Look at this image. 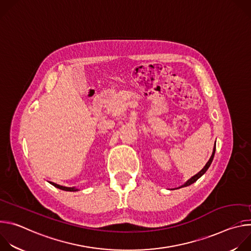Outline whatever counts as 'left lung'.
Returning a JSON list of instances; mask_svg holds the SVG:
<instances>
[{
	"label": "left lung",
	"instance_id": "1",
	"mask_svg": "<svg viewBox=\"0 0 251 251\" xmlns=\"http://www.w3.org/2000/svg\"><path fill=\"white\" fill-rule=\"evenodd\" d=\"M214 153H216V144H214V146H213V150H212V154H211V156H210V158H209V160L207 161V163L205 164V166L198 173V174H196L194 176H192L191 178H189V180L184 184V185H182L181 187H178V188H176V189H181V188H184V187H188V186H190V185H192V184H194L195 182H197L199 178L207 171V169L209 168V166H210V164H211V162H212V160H213V157H214Z\"/></svg>",
	"mask_w": 251,
	"mask_h": 251
}]
</instances>
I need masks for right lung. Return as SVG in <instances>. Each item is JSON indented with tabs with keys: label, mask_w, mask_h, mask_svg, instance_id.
Listing matches in <instances>:
<instances>
[{
	"label": "right lung",
	"mask_w": 251,
	"mask_h": 251,
	"mask_svg": "<svg viewBox=\"0 0 251 251\" xmlns=\"http://www.w3.org/2000/svg\"><path fill=\"white\" fill-rule=\"evenodd\" d=\"M50 184H51L53 187H55V188H57V189H59V190L66 191V192H77V191H79V189H77V188H75V187H73V188H67V187L59 186V185L54 184V183H52V182H50Z\"/></svg>",
	"instance_id": "obj_1"
}]
</instances>
